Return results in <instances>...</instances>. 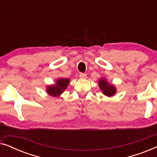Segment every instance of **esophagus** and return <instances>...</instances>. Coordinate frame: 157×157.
<instances>
[{
	"mask_svg": "<svg viewBox=\"0 0 157 157\" xmlns=\"http://www.w3.org/2000/svg\"><path fill=\"white\" fill-rule=\"evenodd\" d=\"M79 77H80L81 78L85 79L87 78V75L86 74H83V73H80V74H79Z\"/></svg>",
	"mask_w": 157,
	"mask_h": 157,
	"instance_id": "obj_1",
	"label": "esophagus"
}]
</instances>
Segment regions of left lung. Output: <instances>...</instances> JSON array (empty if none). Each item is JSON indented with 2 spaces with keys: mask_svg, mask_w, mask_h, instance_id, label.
Masks as SVG:
<instances>
[{
  "mask_svg": "<svg viewBox=\"0 0 157 157\" xmlns=\"http://www.w3.org/2000/svg\"><path fill=\"white\" fill-rule=\"evenodd\" d=\"M98 84H99V87L101 89L103 93L106 96H111L116 93L115 87L113 86L109 85L104 78H102L101 80H100Z\"/></svg>",
  "mask_w": 157,
  "mask_h": 157,
  "instance_id": "8db88e82",
  "label": "left lung"
}]
</instances>
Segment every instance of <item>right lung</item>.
<instances>
[{
  "label": "right lung",
  "mask_w": 157,
  "mask_h": 157,
  "mask_svg": "<svg viewBox=\"0 0 157 157\" xmlns=\"http://www.w3.org/2000/svg\"><path fill=\"white\" fill-rule=\"evenodd\" d=\"M69 83V79L61 78L59 79L56 81V84L50 86L47 89V92L49 95L52 96H58L60 95L66 89Z\"/></svg>",
  "instance_id": "add662e5"
}]
</instances>
